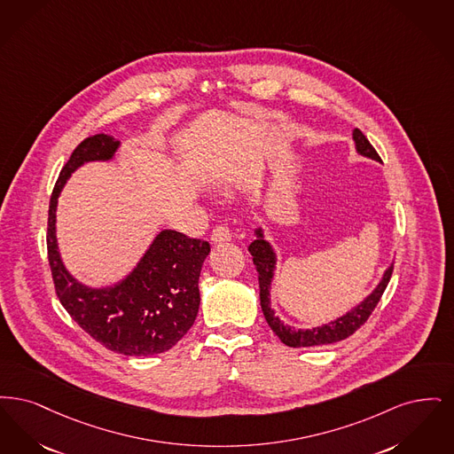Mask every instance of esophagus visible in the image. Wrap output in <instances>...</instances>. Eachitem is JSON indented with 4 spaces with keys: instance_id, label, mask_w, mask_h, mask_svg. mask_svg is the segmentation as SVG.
Listing matches in <instances>:
<instances>
[{
    "instance_id": "esophagus-1",
    "label": "esophagus",
    "mask_w": 454,
    "mask_h": 454,
    "mask_svg": "<svg viewBox=\"0 0 454 454\" xmlns=\"http://www.w3.org/2000/svg\"><path fill=\"white\" fill-rule=\"evenodd\" d=\"M212 244H227L232 240V232L229 231L227 223H218L217 227L212 231V237H210Z\"/></svg>"
}]
</instances>
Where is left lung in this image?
<instances>
[{
  "instance_id": "8db88e82",
  "label": "left lung",
  "mask_w": 454,
  "mask_h": 454,
  "mask_svg": "<svg viewBox=\"0 0 454 454\" xmlns=\"http://www.w3.org/2000/svg\"><path fill=\"white\" fill-rule=\"evenodd\" d=\"M353 137H355L356 149L359 154L380 160L375 147L370 144V140L364 137V134L359 129H355ZM249 253L256 264V271L259 275L257 277L259 278V298H261V309H262L264 318H266L268 325L271 327V331L279 337V340L290 348L324 346V344L337 342V340H342V339L355 334L356 331L373 314V310H375V307L383 295V292L392 278V273H394V266H390L385 271V277L380 281V285L376 286L375 292L349 314L337 318L327 325H322V327H316L310 331H295V329L285 325L278 317H275V312L270 307V285H271V278L275 271L277 257H275L271 246L262 239L261 231H257L256 239L249 244Z\"/></svg>"
}]
</instances>
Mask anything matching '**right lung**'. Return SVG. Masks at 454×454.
<instances>
[{
    "mask_svg": "<svg viewBox=\"0 0 454 454\" xmlns=\"http://www.w3.org/2000/svg\"><path fill=\"white\" fill-rule=\"evenodd\" d=\"M119 140L97 134L84 138L62 168L47 218V256L56 295L79 327L106 349L151 356L171 349L198 314V278L210 244L176 231H162L132 275L108 290L79 285L60 262L56 244V205L60 188L86 160L110 159Z\"/></svg>",
    "mask_w": 454,
    "mask_h": 454,
    "instance_id": "1",
    "label": "right lung"
}]
</instances>
